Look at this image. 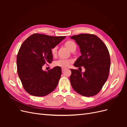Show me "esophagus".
<instances>
[{
    "instance_id": "1",
    "label": "esophagus",
    "mask_w": 127,
    "mask_h": 127,
    "mask_svg": "<svg viewBox=\"0 0 127 127\" xmlns=\"http://www.w3.org/2000/svg\"><path fill=\"white\" fill-rule=\"evenodd\" d=\"M66 68H65V67H63L62 68H61V70H62V71H64L65 70H66Z\"/></svg>"
}]
</instances>
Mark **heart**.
Instances as JSON below:
<instances>
[{
    "label": "heart",
    "instance_id": "b5f03b06",
    "mask_svg": "<svg viewBox=\"0 0 127 127\" xmlns=\"http://www.w3.org/2000/svg\"><path fill=\"white\" fill-rule=\"evenodd\" d=\"M64 45L70 51H72L75 48H76V45L74 41L69 40L65 42ZM57 51V47L56 46L52 48L51 52L52 56H55ZM71 61L69 59H60L56 61L54 63V65L55 66H59L65 67L68 66L69 64L71 63Z\"/></svg>",
    "mask_w": 127,
    "mask_h": 127
}]
</instances>
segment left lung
I'll list each match as a JSON object with an SVG mask.
<instances>
[{"instance_id":"left-lung-1","label":"left lung","mask_w":127,"mask_h":127,"mask_svg":"<svg viewBox=\"0 0 127 127\" xmlns=\"http://www.w3.org/2000/svg\"><path fill=\"white\" fill-rule=\"evenodd\" d=\"M79 45L82 55L77 59L74 66L85 71L71 69L70 81L77 93L90 97L99 92L108 78L111 61L106 46L94 34H80L72 36Z\"/></svg>"}]
</instances>
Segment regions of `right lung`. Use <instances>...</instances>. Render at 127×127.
Wrapping results in <instances>:
<instances>
[{"label":"right lung","mask_w":127,"mask_h":127,"mask_svg":"<svg viewBox=\"0 0 127 127\" xmlns=\"http://www.w3.org/2000/svg\"><path fill=\"white\" fill-rule=\"evenodd\" d=\"M66 37L45 34H32L24 41L17 56V73L24 90L35 96H44L55 90L61 75L57 66L47 71L42 66L51 64V50Z\"/></svg>","instance_id":"1"}]
</instances>
